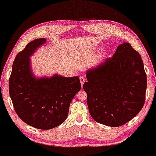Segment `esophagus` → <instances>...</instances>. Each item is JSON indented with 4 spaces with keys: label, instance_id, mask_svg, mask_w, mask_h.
<instances>
[{
    "label": "esophagus",
    "instance_id": "obj_1",
    "mask_svg": "<svg viewBox=\"0 0 156 156\" xmlns=\"http://www.w3.org/2000/svg\"><path fill=\"white\" fill-rule=\"evenodd\" d=\"M85 80H86V79H85V77H83V76H80V81L81 85H83V84H84V83L85 82Z\"/></svg>",
    "mask_w": 156,
    "mask_h": 156
}]
</instances>
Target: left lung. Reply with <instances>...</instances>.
<instances>
[{"label": "left lung", "mask_w": 156, "mask_h": 156, "mask_svg": "<svg viewBox=\"0 0 156 156\" xmlns=\"http://www.w3.org/2000/svg\"><path fill=\"white\" fill-rule=\"evenodd\" d=\"M83 85L89 112L100 124L117 127L143 108L147 87L144 63L129 43L119 45L111 58L86 72Z\"/></svg>", "instance_id": "1"}]
</instances>
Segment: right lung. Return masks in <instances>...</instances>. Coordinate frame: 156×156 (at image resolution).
I'll return each instance as SVG.
<instances>
[{"label":"right lung","instance_id":"add662e5","mask_svg":"<svg viewBox=\"0 0 156 156\" xmlns=\"http://www.w3.org/2000/svg\"><path fill=\"white\" fill-rule=\"evenodd\" d=\"M46 42L44 38L27 44L13 62L9 94L15 112L24 122L39 129H51L66 119L69 107L81 85L78 76L35 78L30 56Z\"/></svg>","mask_w":156,"mask_h":156}]
</instances>
